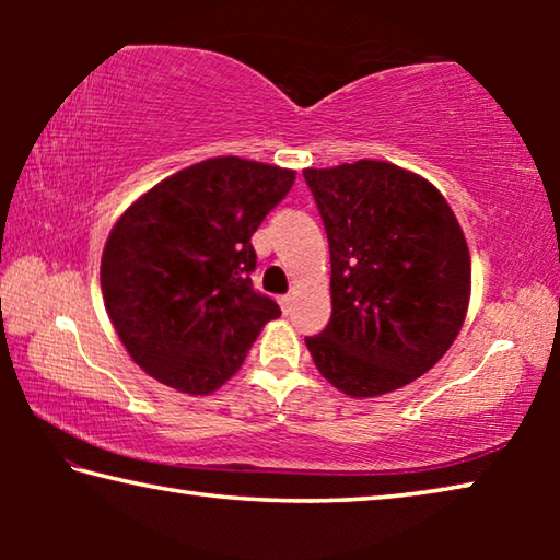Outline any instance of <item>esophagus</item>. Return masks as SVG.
<instances>
[{"label":"esophagus","mask_w":560,"mask_h":560,"mask_svg":"<svg viewBox=\"0 0 560 560\" xmlns=\"http://www.w3.org/2000/svg\"><path fill=\"white\" fill-rule=\"evenodd\" d=\"M291 301H293L291 293H283V296H279V306H281L283 314H289V311H291Z\"/></svg>","instance_id":"esophagus-1"}]
</instances>
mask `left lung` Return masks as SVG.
<instances>
[{
	"instance_id": "1",
	"label": "left lung",
	"mask_w": 560,
	"mask_h": 560,
	"mask_svg": "<svg viewBox=\"0 0 560 560\" xmlns=\"http://www.w3.org/2000/svg\"><path fill=\"white\" fill-rule=\"evenodd\" d=\"M330 249V320L306 338L318 373L350 397L410 385L467 318L471 257L428 179L385 160L306 167Z\"/></svg>"
}]
</instances>
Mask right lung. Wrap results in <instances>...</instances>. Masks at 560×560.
Returning a JSON list of instances; mask_svg holds the SVG:
<instances>
[{"mask_svg":"<svg viewBox=\"0 0 560 560\" xmlns=\"http://www.w3.org/2000/svg\"><path fill=\"white\" fill-rule=\"evenodd\" d=\"M296 179L236 155L177 170L118 217L101 291L128 355L158 383L210 395L240 371L277 301L254 291L252 236Z\"/></svg>","mask_w":560,"mask_h":560,"instance_id":"obj_1","label":"right lung"}]
</instances>
